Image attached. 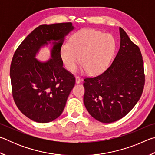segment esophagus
<instances>
[{
    "label": "esophagus",
    "instance_id": "esophagus-1",
    "mask_svg": "<svg viewBox=\"0 0 155 155\" xmlns=\"http://www.w3.org/2000/svg\"><path fill=\"white\" fill-rule=\"evenodd\" d=\"M75 81H76V83H77V84H78V83H81V79H80V78L78 77H76V78H75Z\"/></svg>",
    "mask_w": 155,
    "mask_h": 155
}]
</instances>
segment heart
I'll return each mask as SVG.
<instances>
[{
  "mask_svg": "<svg viewBox=\"0 0 155 155\" xmlns=\"http://www.w3.org/2000/svg\"><path fill=\"white\" fill-rule=\"evenodd\" d=\"M115 46V40L111 34L86 28L71 37L68 46L61 48L60 57L68 71L74 72L78 61L87 74L96 75L108 66Z\"/></svg>",
  "mask_w": 155,
  "mask_h": 155,
  "instance_id": "obj_1",
  "label": "heart"
}]
</instances>
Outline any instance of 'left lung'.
Returning <instances> with one entry per match:
<instances>
[{"mask_svg": "<svg viewBox=\"0 0 155 155\" xmlns=\"http://www.w3.org/2000/svg\"><path fill=\"white\" fill-rule=\"evenodd\" d=\"M120 35V49L112 64L101 74L84 79V104L94 118L103 123L115 122L128 114L145 84L140 48L121 27Z\"/></svg>", "mask_w": 155, "mask_h": 155, "instance_id": "obj_1", "label": "left lung"}]
</instances>
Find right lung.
<instances>
[{"label": "right lung", "instance_id": "right-lung-1", "mask_svg": "<svg viewBox=\"0 0 155 155\" xmlns=\"http://www.w3.org/2000/svg\"><path fill=\"white\" fill-rule=\"evenodd\" d=\"M74 28L72 22L39 26L14 54L10 67L13 98L20 111L33 121L47 123L57 118L75 85V77L63 67L60 57L65 37ZM51 41V59L38 61L36 54Z\"/></svg>", "mask_w": 155, "mask_h": 155}]
</instances>
